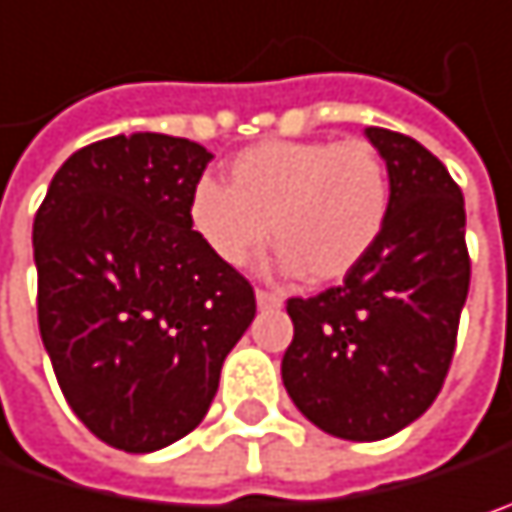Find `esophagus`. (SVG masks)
Here are the masks:
<instances>
[{
  "instance_id": "esophagus-1",
  "label": "esophagus",
  "mask_w": 512,
  "mask_h": 512,
  "mask_svg": "<svg viewBox=\"0 0 512 512\" xmlns=\"http://www.w3.org/2000/svg\"><path fill=\"white\" fill-rule=\"evenodd\" d=\"M255 299H257V307H281V296L278 293H272V290H257L255 293Z\"/></svg>"
}]
</instances>
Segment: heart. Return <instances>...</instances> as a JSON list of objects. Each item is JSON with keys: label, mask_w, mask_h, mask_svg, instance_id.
Instances as JSON below:
<instances>
[{"label": "heart", "mask_w": 512, "mask_h": 512, "mask_svg": "<svg viewBox=\"0 0 512 512\" xmlns=\"http://www.w3.org/2000/svg\"><path fill=\"white\" fill-rule=\"evenodd\" d=\"M393 208L381 155L360 140H266L228 163V187L202 178L190 225L225 266H246L269 240L287 272L346 278L375 249Z\"/></svg>", "instance_id": "obj_1"}]
</instances>
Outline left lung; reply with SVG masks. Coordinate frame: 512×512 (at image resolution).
Segmentation results:
<instances>
[{
	"label": "left lung",
	"mask_w": 512,
	"mask_h": 512,
	"mask_svg": "<svg viewBox=\"0 0 512 512\" xmlns=\"http://www.w3.org/2000/svg\"><path fill=\"white\" fill-rule=\"evenodd\" d=\"M390 172L393 208L375 249L340 287L290 299L281 378L331 437L372 442L419 419L448 375L469 293L463 193L422 143L366 128Z\"/></svg>",
	"instance_id": "left-lung-1"
}]
</instances>
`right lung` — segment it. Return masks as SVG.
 Returning <instances> with one entry per match:
<instances>
[{
  "mask_svg": "<svg viewBox=\"0 0 512 512\" xmlns=\"http://www.w3.org/2000/svg\"><path fill=\"white\" fill-rule=\"evenodd\" d=\"M205 146L117 134L70 155L34 216L37 322L61 393L128 454L187 437L208 413L255 290L205 249L190 196Z\"/></svg>",
  "mask_w": 512,
  "mask_h": 512,
  "instance_id": "obj_1",
  "label": "right lung"
}]
</instances>
